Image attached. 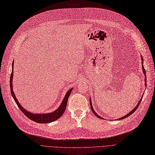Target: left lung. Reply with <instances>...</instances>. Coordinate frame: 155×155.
Instances as JSON below:
<instances>
[{
	"label": "left lung",
	"mask_w": 155,
	"mask_h": 155,
	"mask_svg": "<svg viewBox=\"0 0 155 155\" xmlns=\"http://www.w3.org/2000/svg\"><path fill=\"white\" fill-rule=\"evenodd\" d=\"M141 60H142V70H143V73H144V77H145V78H144V82H145V86L146 87V70H145V69H144V65H143V63H144V61H143V58H142V56L141 55ZM143 97V96H142V98ZM142 98H140V100H139V103L138 104H137V105L135 106V107L134 108V109L131 110V111H130L129 113H128L127 115H125V116H124L123 117H120L119 119H116V120H119V119H125L126 117H128V116H130L131 114H132L135 110H136V109L137 108V107H139V104H140V101H141V100H142ZM89 101H90V105H91V110L93 111V112L94 114V115L96 116V117H99V118H100V119H104L103 117H101V116H100L98 114H97L96 113V112L94 111V110L93 109V105H92V102H91V98H90V99H89Z\"/></svg>",
	"instance_id": "left-lung-1"
}]
</instances>
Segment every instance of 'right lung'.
<instances>
[{
	"label": "right lung",
	"instance_id": "1",
	"mask_svg": "<svg viewBox=\"0 0 155 155\" xmlns=\"http://www.w3.org/2000/svg\"><path fill=\"white\" fill-rule=\"evenodd\" d=\"M13 64H14V62L12 64V72H11V77H10V89H11V94L13 96V98L15 101L16 102V104H17V105H18V108H20V110L24 113L28 118H29L30 119L32 120V121L38 123H51L54 121H56L57 119H58L59 117H61L66 110L68 98L69 96H70L73 88H71L70 89H69V91L66 93L64 99H63L62 101L61 102V104L60 105V106L58 107V108H57V109L54 112H51L50 113H43V114L31 113V112H28V110L25 109V108L20 105L18 100H17V98H16V96L14 93V91L13 89V68H14Z\"/></svg>",
	"mask_w": 155,
	"mask_h": 155
}]
</instances>
